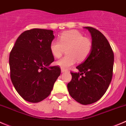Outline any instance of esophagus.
<instances>
[{
  "mask_svg": "<svg viewBox=\"0 0 126 126\" xmlns=\"http://www.w3.org/2000/svg\"><path fill=\"white\" fill-rule=\"evenodd\" d=\"M67 72V70H65V69H63V68H61V72H62V73H63V72Z\"/></svg>",
  "mask_w": 126,
  "mask_h": 126,
  "instance_id": "1",
  "label": "esophagus"
}]
</instances>
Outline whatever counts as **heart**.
<instances>
[{
	"instance_id": "obj_1",
	"label": "heart",
	"mask_w": 126,
	"mask_h": 126,
	"mask_svg": "<svg viewBox=\"0 0 126 126\" xmlns=\"http://www.w3.org/2000/svg\"><path fill=\"white\" fill-rule=\"evenodd\" d=\"M67 48V56L56 62L57 65L63 69L68 68L77 61L82 62L85 60L91 52L93 42L79 31L72 30L63 32L59 36V41L53 40L49 46L52 55L56 58H60Z\"/></svg>"
}]
</instances>
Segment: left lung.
Listing matches in <instances>:
<instances>
[{
  "label": "left lung",
  "mask_w": 126,
  "mask_h": 126,
  "mask_svg": "<svg viewBox=\"0 0 126 126\" xmlns=\"http://www.w3.org/2000/svg\"><path fill=\"white\" fill-rule=\"evenodd\" d=\"M90 32L93 48L85 61L76 68L67 84L70 96L78 103L89 105L98 101L107 91L113 76L114 54L109 42L98 30L84 27Z\"/></svg>",
  "instance_id": "1"
}]
</instances>
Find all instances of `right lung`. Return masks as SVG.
<instances>
[{
  "mask_svg": "<svg viewBox=\"0 0 126 126\" xmlns=\"http://www.w3.org/2000/svg\"><path fill=\"white\" fill-rule=\"evenodd\" d=\"M54 38L51 30L32 29L18 37L9 57L10 78L25 100L37 103L50 94L61 74L49 49Z\"/></svg>",
  "mask_w": 126,
  "mask_h": 126,
  "instance_id": "1",
  "label": "right lung"
}]
</instances>
